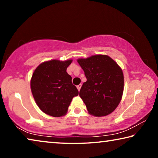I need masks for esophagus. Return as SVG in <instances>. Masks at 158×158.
Segmentation results:
<instances>
[{
    "instance_id": "1",
    "label": "esophagus",
    "mask_w": 158,
    "mask_h": 158,
    "mask_svg": "<svg viewBox=\"0 0 158 158\" xmlns=\"http://www.w3.org/2000/svg\"><path fill=\"white\" fill-rule=\"evenodd\" d=\"M81 84H79L78 85H77V89H78L79 91L80 90V89H81Z\"/></svg>"
}]
</instances>
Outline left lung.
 <instances>
[{"instance_id":"left-lung-1","label":"left lung","mask_w":158,"mask_h":158,"mask_svg":"<svg viewBox=\"0 0 158 158\" xmlns=\"http://www.w3.org/2000/svg\"><path fill=\"white\" fill-rule=\"evenodd\" d=\"M77 61L87 79L82 85L79 96L89 114L98 117L111 114L118 105L123 92L122 69L105 55L93 56Z\"/></svg>"}]
</instances>
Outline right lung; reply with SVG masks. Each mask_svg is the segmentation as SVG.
Returning a JSON list of instances; mask_svg holds the SVG:
<instances>
[{
    "mask_svg": "<svg viewBox=\"0 0 158 158\" xmlns=\"http://www.w3.org/2000/svg\"><path fill=\"white\" fill-rule=\"evenodd\" d=\"M72 60H52L40 65L31 81V91L39 108L49 116H64L74 97L79 91L72 83L67 68Z\"/></svg>",
    "mask_w": 158,
    "mask_h": 158,
    "instance_id": "obj_1",
    "label": "right lung"
}]
</instances>
